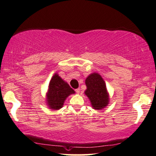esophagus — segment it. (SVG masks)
Wrapping results in <instances>:
<instances>
[{"mask_svg": "<svg viewBox=\"0 0 156 156\" xmlns=\"http://www.w3.org/2000/svg\"><path fill=\"white\" fill-rule=\"evenodd\" d=\"M76 93L79 94V93H80V88H77V89H76Z\"/></svg>", "mask_w": 156, "mask_h": 156, "instance_id": "34e87169", "label": "esophagus"}]
</instances>
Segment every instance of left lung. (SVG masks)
<instances>
[{"label":"left lung","mask_w":156,"mask_h":156,"mask_svg":"<svg viewBox=\"0 0 156 156\" xmlns=\"http://www.w3.org/2000/svg\"><path fill=\"white\" fill-rule=\"evenodd\" d=\"M87 90L85 93L90 100L92 106L95 109H102L108 104L109 98L106 85L102 78L98 73L90 75L85 80Z\"/></svg>","instance_id":"1"}]
</instances>
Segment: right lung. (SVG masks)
<instances>
[{
  "label": "right lung",
  "mask_w": 156,
  "mask_h": 156,
  "mask_svg": "<svg viewBox=\"0 0 156 156\" xmlns=\"http://www.w3.org/2000/svg\"><path fill=\"white\" fill-rule=\"evenodd\" d=\"M75 93L59 76L55 74L49 83V90L47 93V103L51 109H58L63 105L65 100L71 94Z\"/></svg>",
  "instance_id": "right-lung-1"
}]
</instances>
